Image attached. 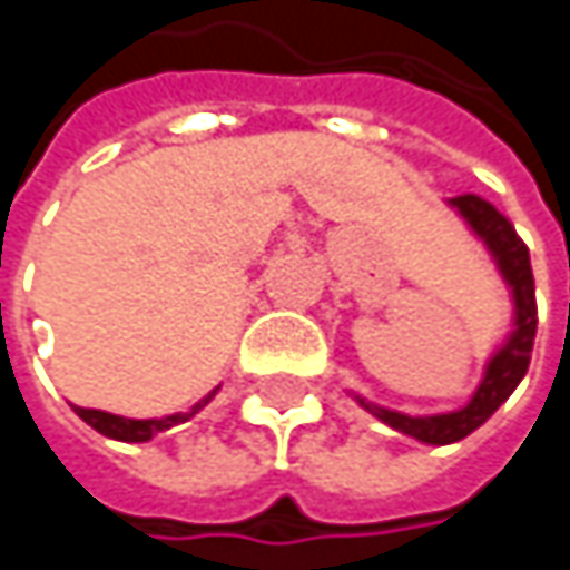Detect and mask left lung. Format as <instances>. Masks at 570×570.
<instances>
[{
  "label": "left lung",
  "instance_id": "8db88e82",
  "mask_svg": "<svg viewBox=\"0 0 570 570\" xmlns=\"http://www.w3.org/2000/svg\"><path fill=\"white\" fill-rule=\"evenodd\" d=\"M462 220L472 227V234L489 247L502 281L509 284L514 299V323L509 340L495 350V356L485 366V376L479 383V390L472 399L455 409V412H439V415H405L383 409L376 402H366L356 396L363 409H370L376 419H383L386 425H393L402 435H412L425 445H449L465 439L469 432H475L505 399L512 396L514 386L524 380L528 363H531V346H534V330H538V303H534V277H531V261H528V247L524 240L514 234L512 220L505 214H499L485 197L479 194H459L449 200Z\"/></svg>",
  "mask_w": 570,
  "mask_h": 570
}]
</instances>
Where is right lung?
Segmentation results:
<instances>
[{"instance_id":"obj_1","label":"right lung","mask_w":570,"mask_h":570,"mask_svg":"<svg viewBox=\"0 0 570 570\" xmlns=\"http://www.w3.org/2000/svg\"><path fill=\"white\" fill-rule=\"evenodd\" d=\"M217 390H220V386H217ZM217 390H210L200 402H194L190 412H174V415H165V419H125V415H111V412H101V409H81V405H75V412H78L95 432H101V435H108V439H118V442H148L151 435H158V432H165V429H171V425L187 422L190 415H197L210 399L217 396Z\"/></svg>"}]
</instances>
